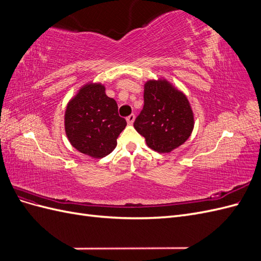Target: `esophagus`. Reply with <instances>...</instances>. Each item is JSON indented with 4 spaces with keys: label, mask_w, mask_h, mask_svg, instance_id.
<instances>
[{
    "label": "esophagus",
    "mask_w": 261,
    "mask_h": 261,
    "mask_svg": "<svg viewBox=\"0 0 261 261\" xmlns=\"http://www.w3.org/2000/svg\"><path fill=\"white\" fill-rule=\"evenodd\" d=\"M126 121H127V124H128V125H132V124L134 123V121H135V115L130 114L129 116L126 117Z\"/></svg>",
    "instance_id": "esophagus-1"
}]
</instances>
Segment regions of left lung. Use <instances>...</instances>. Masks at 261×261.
<instances>
[{
	"label": "left lung",
	"mask_w": 261,
	"mask_h": 261,
	"mask_svg": "<svg viewBox=\"0 0 261 261\" xmlns=\"http://www.w3.org/2000/svg\"><path fill=\"white\" fill-rule=\"evenodd\" d=\"M145 105L134 127L147 146L159 153H169L192 135L194 113L185 94L164 78L148 81Z\"/></svg>",
	"instance_id": "1"
}]
</instances>
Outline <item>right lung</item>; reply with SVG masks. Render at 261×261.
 <instances>
[{
  "instance_id": "right-lung-1",
  "label": "right lung",
  "mask_w": 261,
  "mask_h": 261,
  "mask_svg": "<svg viewBox=\"0 0 261 261\" xmlns=\"http://www.w3.org/2000/svg\"><path fill=\"white\" fill-rule=\"evenodd\" d=\"M65 134L78 151L94 159L111 153L125 128L116 101L106 94L100 83H87L68 101L64 115Z\"/></svg>"
}]
</instances>
